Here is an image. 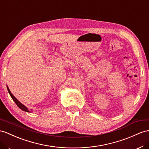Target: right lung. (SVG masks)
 Returning <instances> with one entry per match:
<instances>
[{
  "label": "right lung",
  "instance_id": "obj_1",
  "mask_svg": "<svg viewBox=\"0 0 149 149\" xmlns=\"http://www.w3.org/2000/svg\"><path fill=\"white\" fill-rule=\"evenodd\" d=\"M7 90H8V92H9V94H10V97H12L13 101L15 102V103H16V104H17V106H18L19 108L21 109H22V111H24L29 112V113L31 112V111H30L27 108H26L24 105H23L22 103H21V102H20L19 101L17 100V99L13 96V94L10 93V90H9V87H7Z\"/></svg>",
  "mask_w": 149,
  "mask_h": 149
}]
</instances>
